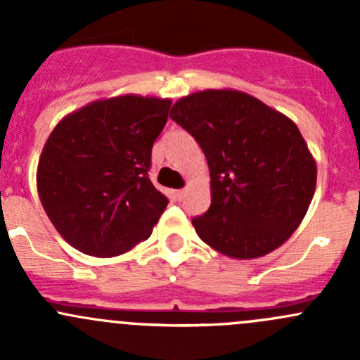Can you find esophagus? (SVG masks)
I'll return each instance as SVG.
<instances>
[{
	"label": "esophagus",
	"mask_w": 360,
	"mask_h": 360,
	"mask_svg": "<svg viewBox=\"0 0 360 360\" xmlns=\"http://www.w3.org/2000/svg\"><path fill=\"white\" fill-rule=\"evenodd\" d=\"M184 195H186V190H177V191H174V198H176V200H183Z\"/></svg>",
	"instance_id": "1"
}]
</instances>
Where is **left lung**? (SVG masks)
<instances>
[{"instance_id": "left-lung-1", "label": "left lung", "mask_w": 360, "mask_h": 360, "mask_svg": "<svg viewBox=\"0 0 360 360\" xmlns=\"http://www.w3.org/2000/svg\"><path fill=\"white\" fill-rule=\"evenodd\" d=\"M170 118L200 144L210 207L193 217L198 237L235 259L281 248L303 221L317 165L292 120L238 90H203L177 101Z\"/></svg>"}]
</instances>
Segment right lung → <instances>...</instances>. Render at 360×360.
<instances>
[{"label":"right lung","mask_w":360,"mask_h":360,"mask_svg":"<svg viewBox=\"0 0 360 360\" xmlns=\"http://www.w3.org/2000/svg\"><path fill=\"white\" fill-rule=\"evenodd\" d=\"M170 104L132 94L94 101L49 136L36 172L39 200L79 252L112 257L151 235L169 203L148 170Z\"/></svg>","instance_id":"1"}]
</instances>
